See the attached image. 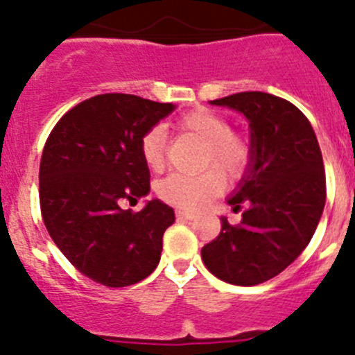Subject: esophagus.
Returning a JSON list of instances; mask_svg holds the SVG:
<instances>
[{"label":"esophagus","instance_id":"1","mask_svg":"<svg viewBox=\"0 0 355 355\" xmlns=\"http://www.w3.org/2000/svg\"><path fill=\"white\" fill-rule=\"evenodd\" d=\"M177 218L178 220H194L196 214L191 213V211H184V209H177Z\"/></svg>","mask_w":355,"mask_h":355}]
</instances>
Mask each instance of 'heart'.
Returning <instances> with one entry per match:
<instances>
[{
  "label": "heart",
  "mask_w": 355,
  "mask_h": 355,
  "mask_svg": "<svg viewBox=\"0 0 355 355\" xmlns=\"http://www.w3.org/2000/svg\"><path fill=\"white\" fill-rule=\"evenodd\" d=\"M177 127L202 142V166L216 170H207L194 177L173 173L157 184L156 192L171 206L194 211L223 192L225 178L234 182L244 177L252 159V148L247 137L232 132V121L225 114L209 108H196L182 114ZM141 156L149 170L159 171L163 168L164 134L159 127L142 135Z\"/></svg>",
  "instance_id": "1"
}]
</instances>
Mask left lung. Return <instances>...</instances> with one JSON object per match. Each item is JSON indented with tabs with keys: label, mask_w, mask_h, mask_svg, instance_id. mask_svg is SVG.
<instances>
[{
	"label": "left lung",
	"mask_w": 355,
	"mask_h": 355,
	"mask_svg": "<svg viewBox=\"0 0 355 355\" xmlns=\"http://www.w3.org/2000/svg\"><path fill=\"white\" fill-rule=\"evenodd\" d=\"M211 105L249 120L252 159L228 199L242 221L221 218V232L200 250L207 270L227 284L271 280L299 257L316 232L327 199L323 156L309 120L287 99L239 92Z\"/></svg>",
	"instance_id": "1"
}]
</instances>
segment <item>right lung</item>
I'll return each instance as SVG.
<instances>
[{"mask_svg": "<svg viewBox=\"0 0 355 355\" xmlns=\"http://www.w3.org/2000/svg\"><path fill=\"white\" fill-rule=\"evenodd\" d=\"M175 106L134 94H99L67 111L46 141L39 166L42 220L63 256L105 287H127L156 270L170 206L149 194L142 135Z\"/></svg>", "mask_w": 355, "mask_h": 355, "instance_id": "1", "label": "right lung"}]
</instances>
